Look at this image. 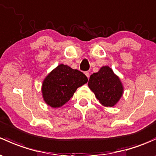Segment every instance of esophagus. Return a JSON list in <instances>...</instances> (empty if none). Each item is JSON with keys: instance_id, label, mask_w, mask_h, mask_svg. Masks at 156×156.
<instances>
[{"instance_id": "obj_1", "label": "esophagus", "mask_w": 156, "mask_h": 156, "mask_svg": "<svg viewBox=\"0 0 156 156\" xmlns=\"http://www.w3.org/2000/svg\"><path fill=\"white\" fill-rule=\"evenodd\" d=\"M84 74H85V75L87 77V78H89V77H90V73H89V72H87V71L84 72Z\"/></svg>"}]
</instances>
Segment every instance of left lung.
<instances>
[{
    "instance_id": "8db88e82",
    "label": "left lung",
    "mask_w": 156,
    "mask_h": 156,
    "mask_svg": "<svg viewBox=\"0 0 156 156\" xmlns=\"http://www.w3.org/2000/svg\"><path fill=\"white\" fill-rule=\"evenodd\" d=\"M88 86L96 99L105 107H113L123 93L120 80L109 66H102L90 77Z\"/></svg>"
}]
</instances>
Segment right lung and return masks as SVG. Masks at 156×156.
<instances>
[{
	"label": "right lung",
	"mask_w": 156,
	"mask_h": 156,
	"mask_svg": "<svg viewBox=\"0 0 156 156\" xmlns=\"http://www.w3.org/2000/svg\"><path fill=\"white\" fill-rule=\"evenodd\" d=\"M87 78L81 71L60 64L47 75L42 83L44 101L52 108L66 104L77 88L87 82Z\"/></svg>",
	"instance_id": "right-lung-1"
}]
</instances>
